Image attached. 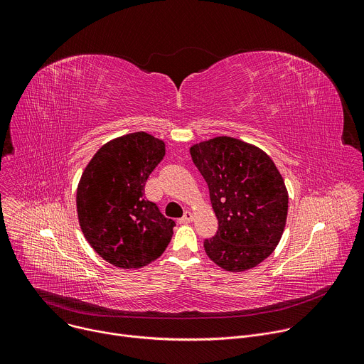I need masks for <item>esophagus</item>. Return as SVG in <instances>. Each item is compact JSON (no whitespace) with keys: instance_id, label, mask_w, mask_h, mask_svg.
I'll return each instance as SVG.
<instances>
[{"instance_id":"esophagus-1","label":"esophagus","mask_w":364,"mask_h":364,"mask_svg":"<svg viewBox=\"0 0 364 364\" xmlns=\"http://www.w3.org/2000/svg\"><path fill=\"white\" fill-rule=\"evenodd\" d=\"M193 219H194V216H193V213L191 212H184V215H183V218L178 220L180 223H190V222H193Z\"/></svg>"}]
</instances>
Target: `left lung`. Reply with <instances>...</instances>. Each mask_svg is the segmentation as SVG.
I'll return each mask as SVG.
<instances>
[{
	"label": "left lung",
	"mask_w": 364,
	"mask_h": 364,
	"mask_svg": "<svg viewBox=\"0 0 364 364\" xmlns=\"http://www.w3.org/2000/svg\"><path fill=\"white\" fill-rule=\"evenodd\" d=\"M191 160L209 186L219 222L204 250L225 271L257 267L278 246L288 215V191L269 155L232 136L190 146Z\"/></svg>",
	"instance_id": "8db88e82"
}]
</instances>
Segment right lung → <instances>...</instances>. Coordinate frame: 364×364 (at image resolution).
I'll return each instance as SVG.
<instances>
[{"label": "right lung", "instance_id": "obj_1", "mask_svg": "<svg viewBox=\"0 0 364 364\" xmlns=\"http://www.w3.org/2000/svg\"><path fill=\"white\" fill-rule=\"evenodd\" d=\"M166 155V142L132 132L103 144L85 167L76 191L80 229L92 249L114 267L138 269L166 250L176 223L144 187Z\"/></svg>", "mask_w": 364, "mask_h": 364}]
</instances>
